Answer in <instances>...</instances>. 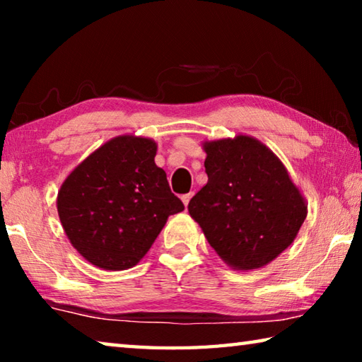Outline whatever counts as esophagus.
I'll list each match as a JSON object with an SVG mask.
<instances>
[{"mask_svg":"<svg viewBox=\"0 0 362 362\" xmlns=\"http://www.w3.org/2000/svg\"><path fill=\"white\" fill-rule=\"evenodd\" d=\"M192 196H193V193H187V194H182V203L185 204V207L188 206V203H189V199H192Z\"/></svg>","mask_w":362,"mask_h":362,"instance_id":"obj_1","label":"esophagus"}]
</instances>
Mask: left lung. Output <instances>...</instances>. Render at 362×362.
<instances>
[{
  "instance_id": "1",
  "label": "left lung",
  "mask_w": 362,
  "mask_h": 362,
  "mask_svg": "<svg viewBox=\"0 0 362 362\" xmlns=\"http://www.w3.org/2000/svg\"><path fill=\"white\" fill-rule=\"evenodd\" d=\"M207 183L188 212L226 265L262 268L291 246L308 214L283 161L246 134L206 140Z\"/></svg>"
}]
</instances>
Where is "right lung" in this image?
Listing matches in <instances>:
<instances>
[{
	"instance_id": "add662e5",
	"label": "right lung",
	"mask_w": 362,
	"mask_h": 362,
	"mask_svg": "<svg viewBox=\"0 0 362 362\" xmlns=\"http://www.w3.org/2000/svg\"><path fill=\"white\" fill-rule=\"evenodd\" d=\"M156 150L148 137L118 136L83 159L60 187L57 212L65 235L97 268L136 267L169 216L183 211L155 164Z\"/></svg>"
}]
</instances>
